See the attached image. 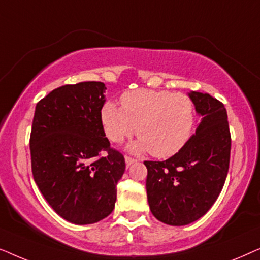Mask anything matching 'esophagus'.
Masks as SVG:
<instances>
[{
	"mask_svg": "<svg viewBox=\"0 0 260 260\" xmlns=\"http://www.w3.org/2000/svg\"><path fill=\"white\" fill-rule=\"evenodd\" d=\"M134 162H136V159H134L133 157H129V156H125V165H126V167L131 166Z\"/></svg>",
	"mask_w": 260,
	"mask_h": 260,
	"instance_id": "1",
	"label": "esophagus"
}]
</instances>
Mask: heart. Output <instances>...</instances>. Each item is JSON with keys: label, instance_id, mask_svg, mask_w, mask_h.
Wrapping results in <instances>:
<instances>
[{"label": "heart", "instance_id": "b5f03b06", "mask_svg": "<svg viewBox=\"0 0 260 260\" xmlns=\"http://www.w3.org/2000/svg\"><path fill=\"white\" fill-rule=\"evenodd\" d=\"M122 108L108 102L101 119L106 136L120 143L135 133L140 140L130 145L133 152L150 151L158 158L172 157L190 140L195 125L191 99L167 90H135L120 97Z\"/></svg>", "mask_w": 260, "mask_h": 260}]
</instances>
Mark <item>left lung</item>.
I'll return each mask as SVG.
<instances>
[{"label":"left lung","instance_id":"obj_1","mask_svg":"<svg viewBox=\"0 0 260 260\" xmlns=\"http://www.w3.org/2000/svg\"><path fill=\"white\" fill-rule=\"evenodd\" d=\"M201 122L188 143L166 161H145L152 215L172 226L197 221L209 211L225 184L231 134L225 106L208 93H188Z\"/></svg>","mask_w":260,"mask_h":260}]
</instances>
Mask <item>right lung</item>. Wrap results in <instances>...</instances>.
<instances>
[{
  "label": "right lung",
  "mask_w": 260,
  "mask_h": 260,
  "mask_svg": "<svg viewBox=\"0 0 260 260\" xmlns=\"http://www.w3.org/2000/svg\"><path fill=\"white\" fill-rule=\"evenodd\" d=\"M105 90L101 81L63 85L35 108L29 141L34 181L49 206L76 225L98 222L113 211L125 170L124 156L110 147L102 124Z\"/></svg>",
  "instance_id": "obj_1"
}]
</instances>
